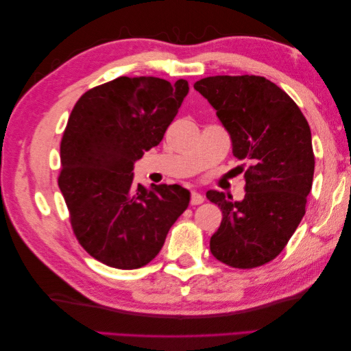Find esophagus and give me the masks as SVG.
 <instances>
[{
  "mask_svg": "<svg viewBox=\"0 0 351 351\" xmlns=\"http://www.w3.org/2000/svg\"><path fill=\"white\" fill-rule=\"evenodd\" d=\"M204 196L202 195H200V193H196V191H193L191 193V200H190V204L193 205V206H195V205H200V204H202L204 202Z\"/></svg>",
  "mask_w": 351,
  "mask_h": 351,
  "instance_id": "34e87169",
  "label": "esophagus"
}]
</instances>
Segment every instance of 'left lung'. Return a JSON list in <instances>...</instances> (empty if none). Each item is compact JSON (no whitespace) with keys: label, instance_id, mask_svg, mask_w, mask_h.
Segmentation results:
<instances>
[{"label":"left lung","instance_id":"8db88e82","mask_svg":"<svg viewBox=\"0 0 351 351\" xmlns=\"http://www.w3.org/2000/svg\"><path fill=\"white\" fill-rule=\"evenodd\" d=\"M195 88L229 132L245 181V196L235 202L223 191H206L223 214L211 253L235 268L264 265L283 250L304 215L315 167L308 121L264 77H208Z\"/></svg>","mask_w":351,"mask_h":351}]
</instances>
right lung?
<instances>
[{
	"label": "right lung",
	"instance_id": "1",
	"mask_svg": "<svg viewBox=\"0 0 351 351\" xmlns=\"http://www.w3.org/2000/svg\"><path fill=\"white\" fill-rule=\"evenodd\" d=\"M189 93V83L119 77L86 92L60 145L58 176L71 225L88 255L121 270L158 255L171 225L187 210L181 185L134 184V162L160 145Z\"/></svg>",
	"mask_w": 351,
	"mask_h": 351
}]
</instances>
